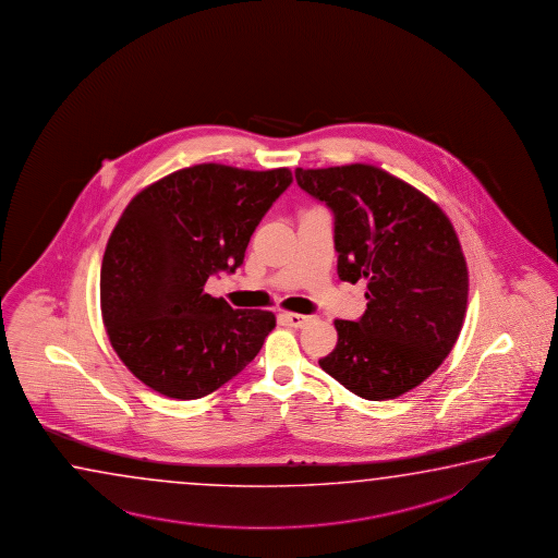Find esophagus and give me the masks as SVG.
<instances>
[{
	"mask_svg": "<svg viewBox=\"0 0 558 558\" xmlns=\"http://www.w3.org/2000/svg\"><path fill=\"white\" fill-rule=\"evenodd\" d=\"M281 318H283L289 326H293V328H304V326L312 320V316H304V314H299V312H283Z\"/></svg>",
	"mask_w": 558,
	"mask_h": 558,
	"instance_id": "1",
	"label": "esophagus"
}]
</instances>
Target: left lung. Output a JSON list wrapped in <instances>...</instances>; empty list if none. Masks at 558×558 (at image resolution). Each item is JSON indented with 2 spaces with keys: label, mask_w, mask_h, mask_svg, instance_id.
Segmentation results:
<instances>
[{
  "label": "left lung",
  "mask_w": 558,
  "mask_h": 558,
  "mask_svg": "<svg viewBox=\"0 0 558 558\" xmlns=\"http://www.w3.org/2000/svg\"><path fill=\"white\" fill-rule=\"evenodd\" d=\"M294 178L333 210L341 281H367V311L333 322L338 343L318 363L357 397H402L437 371L463 328L469 269L453 225L371 163L296 168Z\"/></svg>",
  "instance_id": "1"
}]
</instances>
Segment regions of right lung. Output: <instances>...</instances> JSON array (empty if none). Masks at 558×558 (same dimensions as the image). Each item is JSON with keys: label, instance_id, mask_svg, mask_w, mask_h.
Here are the masks:
<instances>
[{"label": "right lung", "instance_id": "add662e5", "mask_svg": "<svg viewBox=\"0 0 558 558\" xmlns=\"http://www.w3.org/2000/svg\"><path fill=\"white\" fill-rule=\"evenodd\" d=\"M293 181L289 168L197 163L134 195L105 247L101 316L124 367L175 400L215 392L262 350L269 311H234L205 293L244 262L250 238Z\"/></svg>", "mask_w": 558, "mask_h": 558}]
</instances>
